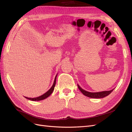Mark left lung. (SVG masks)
I'll return each instance as SVG.
<instances>
[{"label": "left lung", "instance_id": "8db88e82", "mask_svg": "<svg viewBox=\"0 0 132 132\" xmlns=\"http://www.w3.org/2000/svg\"><path fill=\"white\" fill-rule=\"evenodd\" d=\"M78 88L80 90L81 93H82L83 95H84L85 96L87 97H91V98H103L104 97L107 96L109 95H110L112 91L114 90L112 89L110 91H101V92H98V93H90V92L86 91L84 90H83L81 89L80 87L79 86V85H78Z\"/></svg>", "mask_w": 132, "mask_h": 132}]
</instances>
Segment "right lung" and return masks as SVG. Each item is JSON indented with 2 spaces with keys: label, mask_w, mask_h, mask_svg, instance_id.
<instances>
[{
  "label": "right lung",
  "mask_w": 132,
  "mask_h": 132,
  "mask_svg": "<svg viewBox=\"0 0 132 132\" xmlns=\"http://www.w3.org/2000/svg\"><path fill=\"white\" fill-rule=\"evenodd\" d=\"M56 77H57V75L55 76V77L54 81L52 86L51 87V89L48 91H47L45 94H44L43 95L37 97H35V98H29V97H26V98L29 99V100H31V101H40V100H42L46 98L47 97H48L52 93V92L54 90V86L55 85V82H56Z\"/></svg>",
  "instance_id": "obj_1"
}]
</instances>
